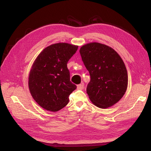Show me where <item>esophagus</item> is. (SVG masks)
Here are the masks:
<instances>
[{"label": "esophagus", "instance_id": "esophagus-1", "mask_svg": "<svg viewBox=\"0 0 151 151\" xmlns=\"http://www.w3.org/2000/svg\"><path fill=\"white\" fill-rule=\"evenodd\" d=\"M84 84L83 83L77 85V89H84Z\"/></svg>", "mask_w": 151, "mask_h": 151}]
</instances>
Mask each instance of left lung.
<instances>
[{
  "instance_id": "8db88e82",
  "label": "left lung",
  "mask_w": 151,
  "mask_h": 151,
  "mask_svg": "<svg viewBox=\"0 0 151 151\" xmlns=\"http://www.w3.org/2000/svg\"><path fill=\"white\" fill-rule=\"evenodd\" d=\"M80 52L91 76L86 91L91 101L100 108L116 104L128 85L127 71L120 55L111 47L96 42L83 46Z\"/></svg>"
}]
</instances>
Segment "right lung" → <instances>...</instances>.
I'll use <instances>...</instances> for the list:
<instances>
[{
  "label": "right lung",
  "mask_w": 151,
  "mask_h": 151,
  "mask_svg": "<svg viewBox=\"0 0 151 151\" xmlns=\"http://www.w3.org/2000/svg\"><path fill=\"white\" fill-rule=\"evenodd\" d=\"M78 47L66 43L51 45L34 61L29 73V88L43 108L55 112L68 104L69 96L76 86L70 81L67 63Z\"/></svg>",
  "instance_id": "obj_1"
}]
</instances>
